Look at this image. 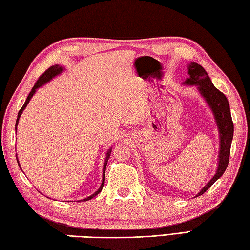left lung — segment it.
<instances>
[{
	"instance_id": "1",
	"label": "left lung",
	"mask_w": 250,
	"mask_h": 250,
	"mask_svg": "<svg viewBox=\"0 0 250 250\" xmlns=\"http://www.w3.org/2000/svg\"><path fill=\"white\" fill-rule=\"evenodd\" d=\"M189 78L183 82V84L198 85V90L207 101L208 106L215 117L218 133H220V156H218V167L216 173L209 180V182L201 190L198 195H202L205 191H208L218 178L223 176L229 166L230 145L234 135V124L230 115V108L229 101H227L224 93L217 90L209 79L208 72L205 71L202 65L199 63L191 62L188 67Z\"/></svg>"
}]
</instances>
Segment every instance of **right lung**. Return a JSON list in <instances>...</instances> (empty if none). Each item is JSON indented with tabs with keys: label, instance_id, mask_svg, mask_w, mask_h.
I'll return each instance as SVG.
<instances>
[{
	"label": "right lung",
	"instance_id": "right-lung-1",
	"mask_svg": "<svg viewBox=\"0 0 250 250\" xmlns=\"http://www.w3.org/2000/svg\"><path fill=\"white\" fill-rule=\"evenodd\" d=\"M62 71H63V68H62V67H60V65H58V64H55V65H51L50 68H48V69L46 70V71L43 72V73L42 74V76L38 78V80H37L36 83H35V85L33 86L32 91L29 92V94H28V96H27V99H26L24 105H23V106H21V108L20 109L19 114H17V120H16L15 126H17V124H19V120H20V117H21V113H23L25 107L27 106L28 102L30 101V99L33 98V95L35 94V92H36V90L38 89V87H41L42 85L45 84V83L49 82L52 78H55L56 76H58V74H60ZM15 129H16V128H15ZM111 151H112V149H109V150L107 151L106 158H105V163H104V166H103V178H102V183H101V187L99 188V190L96 191L95 193L90 195L89 198H86V199L82 200V201H89V200H91V199H93L95 195H98V194L100 193V192L102 191L103 186H104V181H105V169H106V164H107V160H108V158H109V156H111ZM17 163H19V160H17Z\"/></svg>",
	"mask_w": 250,
	"mask_h": 250
}]
</instances>
